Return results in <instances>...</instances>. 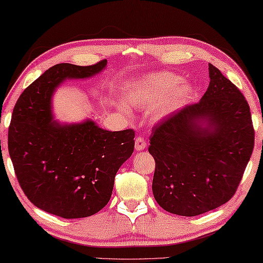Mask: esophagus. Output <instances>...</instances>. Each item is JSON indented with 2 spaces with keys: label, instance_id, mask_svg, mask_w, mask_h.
Instances as JSON below:
<instances>
[{
  "label": "esophagus",
  "instance_id": "obj_1",
  "mask_svg": "<svg viewBox=\"0 0 263 263\" xmlns=\"http://www.w3.org/2000/svg\"><path fill=\"white\" fill-rule=\"evenodd\" d=\"M145 148H147V143H145L143 137H136V140H135V150H136V152H141V150H143Z\"/></svg>",
  "mask_w": 263,
  "mask_h": 263
}]
</instances>
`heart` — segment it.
<instances>
[{
  "instance_id": "heart-1",
  "label": "heart",
  "mask_w": 263,
  "mask_h": 263,
  "mask_svg": "<svg viewBox=\"0 0 263 263\" xmlns=\"http://www.w3.org/2000/svg\"><path fill=\"white\" fill-rule=\"evenodd\" d=\"M191 84L182 81L172 72L147 73L129 83L123 91V101L136 109L150 108L154 120H163L192 97ZM119 109L128 114L129 109L119 103Z\"/></svg>"
}]
</instances>
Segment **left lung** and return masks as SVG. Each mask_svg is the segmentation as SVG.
Here are the masks:
<instances>
[{
    "instance_id": "left-lung-1",
    "label": "left lung",
    "mask_w": 263,
    "mask_h": 263,
    "mask_svg": "<svg viewBox=\"0 0 263 263\" xmlns=\"http://www.w3.org/2000/svg\"><path fill=\"white\" fill-rule=\"evenodd\" d=\"M210 85L199 102L156 124L149 153L156 167L153 193L162 209L195 217L234 196L254 148L248 102L209 64Z\"/></svg>"
}]
</instances>
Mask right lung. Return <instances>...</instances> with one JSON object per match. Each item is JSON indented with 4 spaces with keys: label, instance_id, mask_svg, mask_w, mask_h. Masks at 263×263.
<instances>
[{
    "label": "right lung",
    "instance_id": "1",
    "mask_svg": "<svg viewBox=\"0 0 263 263\" xmlns=\"http://www.w3.org/2000/svg\"><path fill=\"white\" fill-rule=\"evenodd\" d=\"M62 63L24 89L12 110L8 149L25 196L54 216L89 217L105 208L115 175L134 152L133 129L109 132L93 121H55L52 97L66 79H87L106 68Z\"/></svg>",
    "mask_w": 263,
    "mask_h": 263
}]
</instances>
